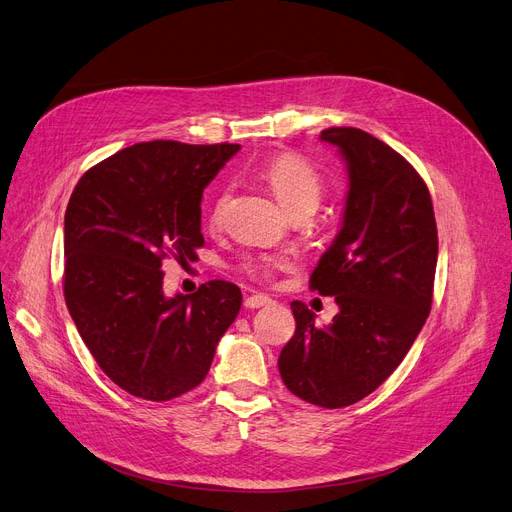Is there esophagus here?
I'll use <instances>...</instances> for the list:
<instances>
[{
	"instance_id": "obj_1",
	"label": "esophagus",
	"mask_w": 512,
	"mask_h": 512,
	"mask_svg": "<svg viewBox=\"0 0 512 512\" xmlns=\"http://www.w3.org/2000/svg\"><path fill=\"white\" fill-rule=\"evenodd\" d=\"M267 304H271V298L263 296V294H253V296L245 298L247 309H261V306H267Z\"/></svg>"
}]
</instances>
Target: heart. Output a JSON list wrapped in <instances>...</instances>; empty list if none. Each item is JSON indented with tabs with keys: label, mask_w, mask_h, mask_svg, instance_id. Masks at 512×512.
I'll use <instances>...</instances> for the list:
<instances>
[{
	"label": "heart",
	"mask_w": 512,
	"mask_h": 512,
	"mask_svg": "<svg viewBox=\"0 0 512 512\" xmlns=\"http://www.w3.org/2000/svg\"><path fill=\"white\" fill-rule=\"evenodd\" d=\"M261 179L267 183L271 193L276 195L280 206L292 216L298 212H315L323 197V181L317 170L302 156L284 152L269 158L261 170ZM230 203V189H222L210 208V224L220 226ZM290 265L284 255H257L247 257L241 265L247 276L255 280H271L278 271Z\"/></svg>",
	"instance_id": "b5f03b06"
}]
</instances>
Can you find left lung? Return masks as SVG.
<instances>
[{"label": "left lung", "instance_id": "1", "mask_svg": "<svg viewBox=\"0 0 512 512\" xmlns=\"http://www.w3.org/2000/svg\"><path fill=\"white\" fill-rule=\"evenodd\" d=\"M350 191L344 222L311 276L339 313L317 327L294 300L296 331L278 368L300 399L327 410L352 405L383 385L410 352L432 306L438 232L430 191L391 146L356 127H329Z\"/></svg>", "mask_w": 512, "mask_h": 512}]
</instances>
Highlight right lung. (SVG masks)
I'll return each instance as SVG.
<instances>
[{
	"label": "right lung",
	"instance_id": "obj_1",
	"mask_svg": "<svg viewBox=\"0 0 512 512\" xmlns=\"http://www.w3.org/2000/svg\"><path fill=\"white\" fill-rule=\"evenodd\" d=\"M238 144L154 140L88 168L65 210L63 296L100 370L148 401L195 389L241 311V288L212 280L164 296L162 261L203 247L201 193Z\"/></svg>",
	"mask_w": 512,
	"mask_h": 512
}]
</instances>
